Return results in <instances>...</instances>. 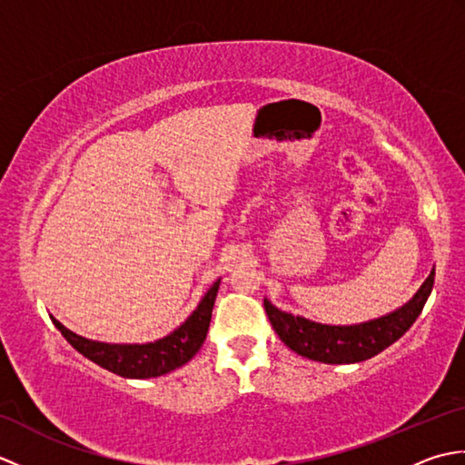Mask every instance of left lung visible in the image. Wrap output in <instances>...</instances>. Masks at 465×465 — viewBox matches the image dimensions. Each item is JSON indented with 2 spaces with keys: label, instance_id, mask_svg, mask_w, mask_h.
I'll use <instances>...</instances> for the list:
<instances>
[{
  "label": "left lung",
  "instance_id": "1",
  "mask_svg": "<svg viewBox=\"0 0 465 465\" xmlns=\"http://www.w3.org/2000/svg\"><path fill=\"white\" fill-rule=\"evenodd\" d=\"M433 275H436V270H431L416 295L408 303H403L401 308L365 323H315L302 318V315H292L278 310L270 300H263V308L275 333L295 353L322 363H358L390 348L393 341H398L411 328L430 298Z\"/></svg>",
  "mask_w": 465,
  "mask_h": 465
}]
</instances>
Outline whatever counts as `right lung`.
<instances>
[{
    "mask_svg": "<svg viewBox=\"0 0 465 465\" xmlns=\"http://www.w3.org/2000/svg\"><path fill=\"white\" fill-rule=\"evenodd\" d=\"M217 290H220V280L207 290L200 305H197L193 313L180 325V328L173 330L170 335H165V338L150 343L94 341L69 331L64 323H59L54 318V315H49V318H52L55 328L62 331L64 338L72 343L77 351L85 355L87 360H92L94 363L102 365L104 370L132 380L157 378V375L170 373L175 368H182L183 363L190 361L193 355L200 351L202 343L205 341L207 330H210Z\"/></svg>",
    "mask_w": 465,
    "mask_h": 465,
    "instance_id": "add662e5",
    "label": "right lung"
}]
</instances>
